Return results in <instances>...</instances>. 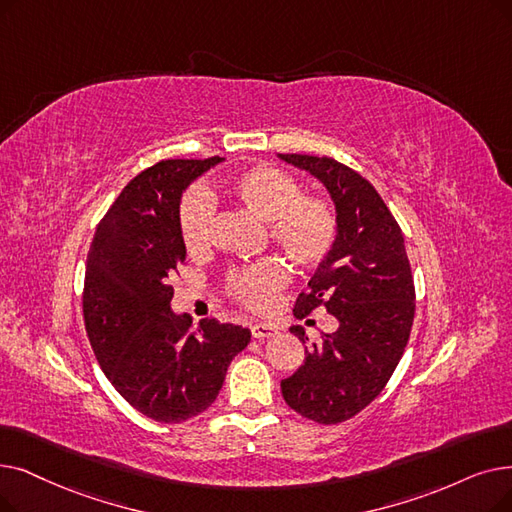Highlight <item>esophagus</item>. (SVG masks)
Masks as SVG:
<instances>
[{
  "instance_id": "34e87169",
  "label": "esophagus",
  "mask_w": 512,
  "mask_h": 512,
  "mask_svg": "<svg viewBox=\"0 0 512 512\" xmlns=\"http://www.w3.org/2000/svg\"><path fill=\"white\" fill-rule=\"evenodd\" d=\"M251 335H253V339H259V341L270 339V337H276V335H278V326L265 324V322H257V324L251 326Z\"/></svg>"
}]
</instances>
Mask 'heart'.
<instances>
[{
    "label": "heart",
    "mask_w": 512,
    "mask_h": 512,
    "mask_svg": "<svg viewBox=\"0 0 512 512\" xmlns=\"http://www.w3.org/2000/svg\"><path fill=\"white\" fill-rule=\"evenodd\" d=\"M230 201L265 219L274 247L299 270L311 272L328 259L339 238V217L324 196L303 194L295 177L274 165H255L236 173L226 184ZM213 203L205 190H190L180 207L177 228L184 249L201 255L209 249ZM288 282L276 259H261L228 274V295L251 311H268Z\"/></svg>",
    "instance_id": "heart-1"
}]
</instances>
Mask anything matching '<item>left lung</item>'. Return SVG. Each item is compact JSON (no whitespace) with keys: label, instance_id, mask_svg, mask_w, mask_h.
I'll list each match as a JSON object with an SVG mask.
<instances>
[{"label":"left lung","instance_id":"8db88e82","mask_svg":"<svg viewBox=\"0 0 512 512\" xmlns=\"http://www.w3.org/2000/svg\"><path fill=\"white\" fill-rule=\"evenodd\" d=\"M328 188L339 238L293 311L299 320L324 307L339 328L305 345L299 370L280 383L284 402L318 425H339L362 412L402 360L414 320V278L402 228L374 186L351 167L311 154H278Z\"/></svg>","mask_w":512,"mask_h":512}]
</instances>
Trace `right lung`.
<instances>
[{
	"instance_id": "right-lung-1",
	"label": "right lung",
	"mask_w": 512,
	"mask_h": 512,
	"mask_svg": "<svg viewBox=\"0 0 512 512\" xmlns=\"http://www.w3.org/2000/svg\"><path fill=\"white\" fill-rule=\"evenodd\" d=\"M221 159H169L138 173L96 228L83 320L96 360L133 408L159 422L205 412L251 330L171 311L169 278L186 259L177 228L184 188Z\"/></svg>"
}]
</instances>
